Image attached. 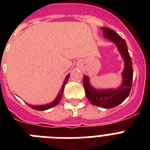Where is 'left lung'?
I'll list each match as a JSON object with an SVG mask.
<instances>
[{"mask_svg": "<svg viewBox=\"0 0 150 150\" xmlns=\"http://www.w3.org/2000/svg\"><path fill=\"white\" fill-rule=\"evenodd\" d=\"M101 29L103 31V37L107 38L117 46L121 57L125 61V68L121 72L122 82L117 89H97L92 86L89 82V78L84 75L83 86L86 96L92 104L109 109L118 106L130 93L133 78L132 63L125 40L110 28L102 27Z\"/></svg>", "mask_w": 150, "mask_h": 150, "instance_id": "1", "label": "left lung"}]
</instances>
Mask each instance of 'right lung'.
Returning <instances> with one entry per match:
<instances>
[{
  "mask_svg": "<svg viewBox=\"0 0 150 150\" xmlns=\"http://www.w3.org/2000/svg\"><path fill=\"white\" fill-rule=\"evenodd\" d=\"M69 76H70V74H68V75L65 77L64 81L63 82V85H62V86H61V90H60V92L58 93V94L57 95L56 98L54 99L53 102L50 103H47V104H44V105H31V104H29V103H27V104L29 105V107H30L31 108H33V109L34 110H48V109H50V108H52V107H55L56 105L58 104L59 102L61 101V98H62L64 89V86H65L66 83L68 82Z\"/></svg>",
  "mask_w": 150,
  "mask_h": 150,
  "instance_id": "right-lung-1",
  "label": "right lung"
}]
</instances>
